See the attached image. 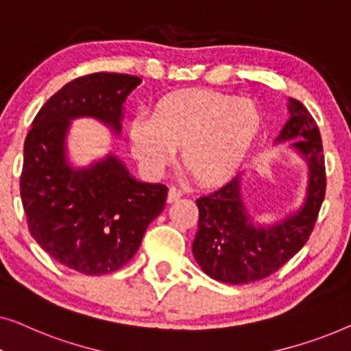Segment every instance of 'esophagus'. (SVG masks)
Returning <instances> with one entry per match:
<instances>
[{
    "label": "esophagus",
    "instance_id": "1",
    "mask_svg": "<svg viewBox=\"0 0 351 351\" xmlns=\"http://www.w3.org/2000/svg\"><path fill=\"white\" fill-rule=\"evenodd\" d=\"M181 197H182V192H181L180 189H178V187L171 186L170 191H169V197H167V200H169V204H173V202L180 200Z\"/></svg>",
    "mask_w": 351,
    "mask_h": 351
}]
</instances>
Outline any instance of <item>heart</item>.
Listing matches in <instances>:
<instances>
[{
  "label": "heart",
  "instance_id": "obj_1",
  "mask_svg": "<svg viewBox=\"0 0 351 351\" xmlns=\"http://www.w3.org/2000/svg\"><path fill=\"white\" fill-rule=\"evenodd\" d=\"M258 130L259 112L251 101L213 90H182L157 101L152 116H138L130 125V143L152 175L164 171L181 147L184 169L210 186L239 170Z\"/></svg>",
  "mask_w": 351,
  "mask_h": 351
}]
</instances>
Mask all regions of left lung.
Returning a JSON list of instances; mask_svg holds the SVG:
<instances>
[{"instance_id": "obj_1", "label": "left lung", "mask_w": 351, "mask_h": 351, "mask_svg": "<svg viewBox=\"0 0 351 351\" xmlns=\"http://www.w3.org/2000/svg\"><path fill=\"white\" fill-rule=\"evenodd\" d=\"M289 119L275 145L291 147L307 162L308 184L302 206L272 226L253 223L241 197V173L219 189L197 199L199 230L192 253L211 278L246 285L276 272L307 243L326 192V170L319 128L302 103L289 98Z\"/></svg>"}]
</instances>
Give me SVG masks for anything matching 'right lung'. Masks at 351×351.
Listing matches in <instances>:
<instances>
[{
    "mask_svg": "<svg viewBox=\"0 0 351 351\" xmlns=\"http://www.w3.org/2000/svg\"><path fill=\"white\" fill-rule=\"evenodd\" d=\"M138 76L93 73L68 82L34 117L23 146L21 197L29 234L49 256L84 275L111 274L130 261L162 213L167 186L135 180L116 154L75 167L71 121L92 117L119 135Z\"/></svg>",
    "mask_w": 351,
    "mask_h": 351,
    "instance_id": "add662e5",
    "label": "right lung"
}]
</instances>
